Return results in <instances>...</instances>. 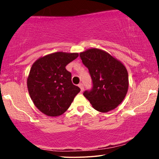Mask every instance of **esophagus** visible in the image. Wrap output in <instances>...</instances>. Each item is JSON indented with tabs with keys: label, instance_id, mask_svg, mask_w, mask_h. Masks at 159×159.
<instances>
[{
	"label": "esophagus",
	"instance_id": "34e87169",
	"mask_svg": "<svg viewBox=\"0 0 159 159\" xmlns=\"http://www.w3.org/2000/svg\"><path fill=\"white\" fill-rule=\"evenodd\" d=\"M80 88V89H81V91L82 92H83V90H84V85H83V84L82 83H80V84H79V85H78Z\"/></svg>",
	"mask_w": 159,
	"mask_h": 159
}]
</instances>
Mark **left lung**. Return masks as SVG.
<instances>
[{"label": "left lung", "mask_w": 159, "mask_h": 159, "mask_svg": "<svg viewBox=\"0 0 159 159\" xmlns=\"http://www.w3.org/2000/svg\"><path fill=\"white\" fill-rule=\"evenodd\" d=\"M80 56L88 69L93 82V88L84 91V96L100 112L114 109L127 95V69L122 63L100 49H88L80 53Z\"/></svg>", "instance_id": "left-lung-1"}]
</instances>
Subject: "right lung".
Returning a JSON list of instances; mask_svg holds the SVG:
<instances>
[{
    "mask_svg": "<svg viewBox=\"0 0 159 159\" xmlns=\"http://www.w3.org/2000/svg\"><path fill=\"white\" fill-rule=\"evenodd\" d=\"M77 53L56 52L39 58L32 64L27 88L34 106L50 116H57L68 109L80 93L73 84L66 65L77 58Z\"/></svg>",
    "mask_w": 159,
    "mask_h": 159,
    "instance_id": "1",
    "label": "right lung"
}]
</instances>
